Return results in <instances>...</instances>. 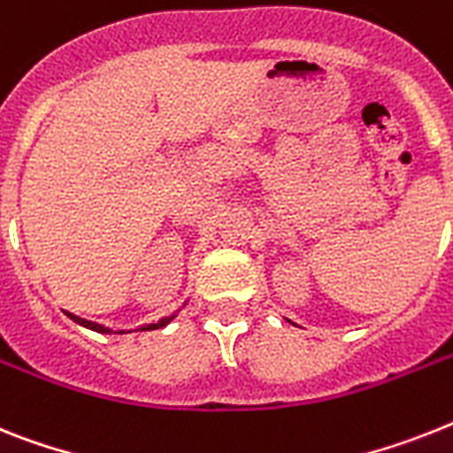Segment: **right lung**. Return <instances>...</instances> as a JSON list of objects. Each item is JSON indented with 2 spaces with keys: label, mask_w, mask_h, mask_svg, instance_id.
<instances>
[{
  "label": "right lung",
  "mask_w": 453,
  "mask_h": 453,
  "mask_svg": "<svg viewBox=\"0 0 453 453\" xmlns=\"http://www.w3.org/2000/svg\"><path fill=\"white\" fill-rule=\"evenodd\" d=\"M65 315L69 317V319L76 321V324H81V326L89 328V331H96V334H132V331H113V328L104 326V324H96V321H89V319H83V317H76L73 312H66V310H65ZM175 315H178V312H173V315H168V317H162V319L155 321V324H143V326L134 328V331H155V328H164L166 324H171V321L175 319Z\"/></svg>",
  "instance_id": "obj_1"
}]
</instances>
